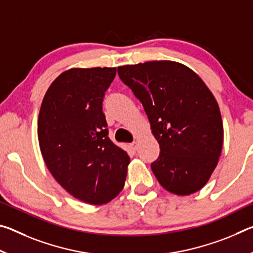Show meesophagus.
<instances>
[{
  "label": "esophagus",
  "mask_w": 253,
  "mask_h": 253,
  "mask_svg": "<svg viewBox=\"0 0 253 253\" xmlns=\"http://www.w3.org/2000/svg\"><path fill=\"white\" fill-rule=\"evenodd\" d=\"M130 148H131V151H134V152H136L137 151V143L136 142H132L130 145Z\"/></svg>",
  "instance_id": "34e87169"
}]
</instances>
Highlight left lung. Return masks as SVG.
Wrapping results in <instances>:
<instances>
[{"label": "left lung", "instance_id": "left-lung-1", "mask_svg": "<svg viewBox=\"0 0 253 253\" xmlns=\"http://www.w3.org/2000/svg\"><path fill=\"white\" fill-rule=\"evenodd\" d=\"M119 78L143 104L160 157L152 170L169 192L185 196L204 187L223 146L219 105L185 65L160 60L118 67Z\"/></svg>", "mask_w": 253, "mask_h": 253}]
</instances>
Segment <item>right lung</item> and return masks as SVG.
<instances>
[{
    "label": "right lung",
    "instance_id": "right-lung-1",
    "mask_svg": "<svg viewBox=\"0 0 253 253\" xmlns=\"http://www.w3.org/2000/svg\"><path fill=\"white\" fill-rule=\"evenodd\" d=\"M116 68H71L42 100L38 139L46 168L74 198L91 205L121 193L130 158L108 137L102 99Z\"/></svg>",
    "mask_w": 253,
    "mask_h": 253
}]
</instances>
